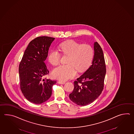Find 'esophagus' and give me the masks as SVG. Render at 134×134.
Masks as SVG:
<instances>
[{"label": "esophagus", "instance_id": "1", "mask_svg": "<svg viewBox=\"0 0 134 134\" xmlns=\"http://www.w3.org/2000/svg\"><path fill=\"white\" fill-rule=\"evenodd\" d=\"M58 83H60V84H64L65 83V82H64V81H59L58 82Z\"/></svg>", "mask_w": 134, "mask_h": 134}]
</instances>
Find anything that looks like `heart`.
Here are the masks:
<instances>
[{
  "mask_svg": "<svg viewBox=\"0 0 134 134\" xmlns=\"http://www.w3.org/2000/svg\"><path fill=\"white\" fill-rule=\"evenodd\" d=\"M59 49L65 55L68 56L67 64L60 65L54 69L52 75L55 78L66 81L74 77L79 72L84 71L88 68L93 59L94 49L89 44L81 45L74 40L64 42L59 46ZM60 54L56 49L51 51L48 60L51 64H59Z\"/></svg>",
  "mask_w": 134,
  "mask_h": 134,
  "instance_id": "1",
  "label": "heart"
}]
</instances>
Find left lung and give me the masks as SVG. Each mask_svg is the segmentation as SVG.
<instances>
[{
	"label": "left lung",
	"mask_w": 134,
	"mask_h": 134,
	"mask_svg": "<svg viewBox=\"0 0 134 134\" xmlns=\"http://www.w3.org/2000/svg\"><path fill=\"white\" fill-rule=\"evenodd\" d=\"M94 55L92 64L74 82V89L69 95L73 102L79 106L90 104L100 95L104 87L106 72L104 55L97 42L94 45Z\"/></svg>",
	"instance_id": "8db88e82"
}]
</instances>
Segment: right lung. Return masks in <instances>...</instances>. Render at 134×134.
<instances>
[{"instance_id": "obj_1", "label": "right lung", "mask_w": 134, "mask_h": 134, "mask_svg": "<svg viewBox=\"0 0 134 134\" xmlns=\"http://www.w3.org/2000/svg\"><path fill=\"white\" fill-rule=\"evenodd\" d=\"M55 38L39 36L30 42L24 51L19 67L21 92L28 100L41 104L52 94V87L56 81L43 79L49 71L44 62L48 57L51 44Z\"/></svg>"}]
</instances>
